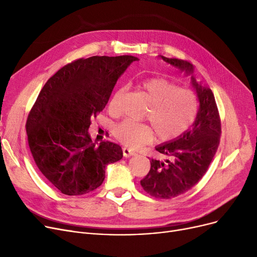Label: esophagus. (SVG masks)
Returning a JSON list of instances; mask_svg holds the SVG:
<instances>
[{"mask_svg": "<svg viewBox=\"0 0 257 257\" xmlns=\"http://www.w3.org/2000/svg\"><path fill=\"white\" fill-rule=\"evenodd\" d=\"M136 154H137L136 152L130 150V149H128V148H126V147L123 148V155H124L125 157H130V156H133V155H136Z\"/></svg>", "mask_w": 257, "mask_h": 257, "instance_id": "1", "label": "esophagus"}]
</instances>
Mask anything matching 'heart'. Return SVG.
<instances>
[{"label":"heart","mask_w":257,"mask_h":257,"mask_svg":"<svg viewBox=\"0 0 257 257\" xmlns=\"http://www.w3.org/2000/svg\"><path fill=\"white\" fill-rule=\"evenodd\" d=\"M138 87L150 101L145 118L150 124L124 119L116 124L112 133L114 138L126 147L137 149L150 142L154 134L156 141L167 143L188 130L198 114V99L194 91L178 87L164 78H146ZM123 89H117L108 103V110L113 115L119 112V102Z\"/></svg>","instance_id":"obj_1"}]
</instances>
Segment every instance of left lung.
I'll return each instance as SVG.
<instances>
[{"label": "left lung", "mask_w": 257, "mask_h": 257, "mask_svg": "<svg viewBox=\"0 0 257 257\" xmlns=\"http://www.w3.org/2000/svg\"><path fill=\"white\" fill-rule=\"evenodd\" d=\"M160 57L187 74L193 73V64L186 60ZM192 80L200 102L193 128L173 142L156 147V151L170 159L152 158L149 173L141 180L144 191L154 198L172 199L191 190L204 176L218 150L222 131L214 96L210 88L198 84L194 77Z\"/></svg>", "instance_id": "8db88e82"}]
</instances>
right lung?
Instances as JSON below:
<instances>
[{"instance_id":"right-lung-1","label":"right lung","mask_w":257,"mask_h":257,"mask_svg":"<svg viewBox=\"0 0 257 257\" xmlns=\"http://www.w3.org/2000/svg\"><path fill=\"white\" fill-rule=\"evenodd\" d=\"M137 57L92 56L64 65L40 90L26 123L35 164L62 194L84 195L104 181L105 168L123 157L111 142L96 146L88 134L118 77Z\"/></svg>"}]
</instances>
